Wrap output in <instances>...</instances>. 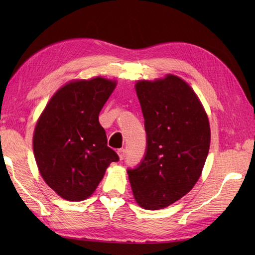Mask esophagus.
Here are the masks:
<instances>
[{"instance_id": "34e87169", "label": "esophagus", "mask_w": 255, "mask_h": 255, "mask_svg": "<svg viewBox=\"0 0 255 255\" xmlns=\"http://www.w3.org/2000/svg\"><path fill=\"white\" fill-rule=\"evenodd\" d=\"M117 153H118V155H119V159L121 160H124V158H125V155H126V150L125 149H118L117 150Z\"/></svg>"}]
</instances>
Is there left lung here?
<instances>
[{"mask_svg":"<svg viewBox=\"0 0 255 255\" xmlns=\"http://www.w3.org/2000/svg\"><path fill=\"white\" fill-rule=\"evenodd\" d=\"M136 91L147 147L127 172L139 206L156 210L182 198L198 181L209 151V122L191 86L175 75L139 81Z\"/></svg>","mask_w":255,"mask_h":255,"instance_id":"left-lung-1","label":"left lung"}]
</instances>
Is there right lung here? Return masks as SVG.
Here are the masks:
<instances>
[{
	"label": "right lung",
	"mask_w": 255,
	"mask_h": 255,
	"mask_svg": "<svg viewBox=\"0 0 255 255\" xmlns=\"http://www.w3.org/2000/svg\"><path fill=\"white\" fill-rule=\"evenodd\" d=\"M115 86V81L100 77L68 83L51 97L38 119L32 140L38 169L64 199L80 202L91 196L106 167L119 160L107 147L99 122Z\"/></svg>",
	"instance_id": "add662e5"
}]
</instances>
